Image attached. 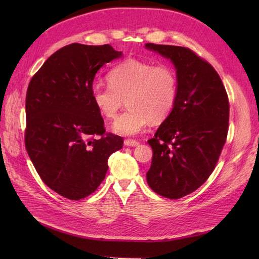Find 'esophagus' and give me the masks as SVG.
Here are the masks:
<instances>
[{
    "label": "esophagus",
    "mask_w": 259,
    "mask_h": 259,
    "mask_svg": "<svg viewBox=\"0 0 259 259\" xmlns=\"http://www.w3.org/2000/svg\"><path fill=\"white\" fill-rule=\"evenodd\" d=\"M138 145H139V142L136 140H131V139L124 140V146H126V147H137Z\"/></svg>",
    "instance_id": "1"
}]
</instances>
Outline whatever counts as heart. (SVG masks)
Wrapping results in <instances>:
<instances>
[{
    "label": "heart",
    "mask_w": 259,
    "mask_h": 259,
    "mask_svg": "<svg viewBox=\"0 0 259 259\" xmlns=\"http://www.w3.org/2000/svg\"><path fill=\"white\" fill-rule=\"evenodd\" d=\"M107 79L109 87H95L91 98L99 113L107 119L117 117L125 101L128 109L111 125L114 134H141L150 121L166 119L177 101V75L167 64L126 59L111 69Z\"/></svg>",
    "instance_id": "obj_1"
}]
</instances>
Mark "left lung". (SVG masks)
I'll return each mask as SVG.
<instances>
[{
	"mask_svg": "<svg viewBox=\"0 0 259 259\" xmlns=\"http://www.w3.org/2000/svg\"><path fill=\"white\" fill-rule=\"evenodd\" d=\"M146 48L170 60L178 80L171 113L148 140L152 161L147 183L160 196L178 199L213 171L227 138L228 97L216 70L190 49L153 43Z\"/></svg>",
	"mask_w": 259,
	"mask_h": 259,
	"instance_id": "1",
	"label": "left lung"
}]
</instances>
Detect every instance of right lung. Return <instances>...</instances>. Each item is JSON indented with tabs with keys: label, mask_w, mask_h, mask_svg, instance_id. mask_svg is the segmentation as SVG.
I'll return each mask as SVG.
<instances>
[{
	"label": "right lung",
	"mask_w": 259,
	"mask_h": 259,
	"mask_svg": "<svg viewBox=\"0 0 259 259\" xmlns=\"http://www.w3.org/2000/svg\"><path fill=\"white\" fill-rule=\"evenodd\" d=\"M121 57L109 45L72 43L53 53L27 88V153L43 183L68 199L95 192L106 177L110 155L122 148L121 137L104 135L91 98L98 71Z\"/></svg>",
	"instance_id": "1"
}]
</instances>
